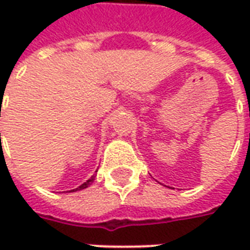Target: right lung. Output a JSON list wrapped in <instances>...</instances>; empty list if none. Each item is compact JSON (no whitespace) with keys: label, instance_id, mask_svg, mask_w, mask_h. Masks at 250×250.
Segmentation results:
<instances>
[{"label":"right lung","instance_id":"obj_1","mask_svg":"<svg viewBox=\"0 0 250 250\" xmlns=\"http://www.w3.org/2000/svg\"><path fill=\"white\" fill-rule=\"evenodd\" d=\"M93 179H95V175H92V177H91V178L88 179L87 182H84V184L80 185V186H79V188H73V190H71V191H77V190H83V188H88V186H89V185H91V184H92V182H93Z\"/></svg>","mask_w":250,"mask_h":250}]
</instances>
